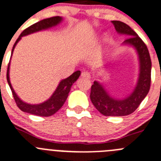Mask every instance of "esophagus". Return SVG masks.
Wrapping results in <instances>:
<instances>
[{"label":"esophagus","mask_w":161,"mask_h":161,"mask_svg":"<svg viewBox=\"0 0 161 161\" xmlns=\"http://www.w3.org/2000/svg\"><path fill=\"white\" fill-rule=\"evenodd\" d=\"M81 76L83 78H86V79H90L91 78V75L89 74V73H88V72H82L81 73Z\"/></svg>","instance_id":"1"}]
</instances>
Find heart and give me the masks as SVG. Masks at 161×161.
Listing matches in <instances>:
<instances>
[{
  "mask_svg": "<svg viewBox=\"0 0 161 161\" xmlns=\"http://www.w3.org/2000/svg\"><path fill=\"white\" fill-rule=\"evenodd\" d=\"M107 41H108V39H107V37H104L103 38V42H107ZM96 58H97V59H99V60H100L101 58H102V52L99 51V53H97V56H96Z\"/></svg>",
  "mask_w": 161,
  "mask_h": 161,
  "instance_id": "1",
  "label": "heart"
}]
</instances>
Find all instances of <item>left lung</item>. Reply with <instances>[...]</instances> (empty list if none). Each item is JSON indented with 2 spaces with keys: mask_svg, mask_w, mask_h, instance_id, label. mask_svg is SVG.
Wrapping results in <instances>:
<instances>
[{
  "mask_svg": "<svg viewBox=\"0 0 161 161\" xmlns=\"http://www.w3.org/2000/svg\"><path fill=\"white\" fill-rule=\"evenodd\" d=\"M112 23L118 34L130 37L122 45L132 47L137 53L139 63L137 83L127 96L119 99L111 96L102 83L95 80L92 85L90 99L95 108L103 115L125 116L134 112L148 94L150 88L152 63L148 48L137 34L125 23L118 20Z\"/></svg>",
  "mask_w": 161,
  "mask_h": 161,
  "instance_id": "1",
  "label": "left lung"
}]
</instances>
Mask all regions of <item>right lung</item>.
<instances>
[{
    "label": "right lung",
    "instance_id": "add662e5",
    "mask_svg": "<svg viewBox=\"0 0 161 161\" xmlns=\"http://www.w3.org/2000/svg\"><path fill=\"white\" fill-rule=\"evenodd\" d=\"M62 21H63V18L61 17V16H54V17H50L48 18V19L40 20L39 22L36 23L33 25L30 26L27 29H25L20 34V36H19V38H18L17 40L15 42L14 46H13V50H12V54H11V58H12V56H13L15 47H16V44L19 42V41L20 40L21 38L31 35V34L41 31L47 30V29H50L51 27H56L57 25L60 24ZM10 62H9L8 65L7 81L8 83L11 90H12L13 97H14V99L16 101L18 108L21 111H24V112H27L29 113V114H32L38 116L48 117V116L53 115V114H55L57 111H58L63 106L64 103H65V100H66L67 97L69 96V92L70 89H71L72 85L76 81V80L79 78L80 75V70L74 72L71 76L65 78V79L62 80L59 82L58 85L56 88L55 91L53 92V94L51 95V96L48 99L41 103H38V104H31V103H27L23 101L17 96V94H16L15 90L13 89V86H12V84L10 82V77H9Z\"/></svg>",
    "mask_w": 161,
    "mask_h": 161
}]
</instances>
